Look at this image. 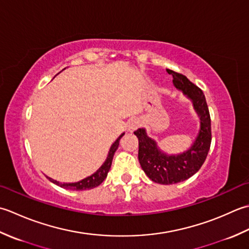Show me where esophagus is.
Segmentation results:
<instances>
[{
	"mask_svg": "<svg viewBox=\"0 0 249 249\" xmlns=\"http://www.w3.org/2000/svg\"><path fill=\"white\" fill-rule=\"evenodd\" d=\"M139 125H140V120L138 118L131 119L129 121V124H128V130L129 131H134V130L139 128Z\"/></svg>",
	"mask_w": 249,
	"mask_h": 249,
	"instance_id": "1",
	"label": "esophagus"
}]
</instances>
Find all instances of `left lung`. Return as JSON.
Masks as SVG:
<instances>
[{
	"label": "left lung",
	"instance_id": "left-lung-1",
	"mask_svg": "<svg viewBox=\"0 0 249 249\" xmlns=\"http://www.w3.org/2000/svg\"><path fill=\"white\" fill-rule=\"evenodd\" d=\"M166 71L173 76L175 87L192 100L201 119L199 135L186 153L178 156H166L157 148L156 142L146 135L144 129L136 130L134 134L139 139V161L146 175L157 184L172 185L188 179L201 169L211 147L212 129L209 106L203 91L185 75L172 70Z\"/></svg>",
	"mask_w": 249,
	"mask_h": 249
}]
</instances>
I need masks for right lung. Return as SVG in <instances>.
Wrapping results in <instances>:
<instances>
[{"mask_svg": "<svg viewBox=\"0 0 249 249\" xmlns=\"http://www.w3.org/2000/svg\"><path fill=\"white\" fill-rule=\"evenodd\" d=\"M124 134V133L121 134L119 138L115 141V143L111 145L108 156H107V159L105 160L103 165L101 166L94 174L87 177V178H85V179L77 181V182H63V184H61V182L50 178V177H47V178L52 182H53V184L62 187V188H64V189H70V190L82 191V190H89V189L94 188V187H98L100 184H102L103 180L105 179V177L107 176V173H108L110 165H111V161H113L114 154H115V151L117 150L118 145H119V141L121 138H123Z\"/></svg>", "mask_w": 249, "mask_h": 249, "instance_id": "add662e5", "label": "right lung"}]
</instances>
